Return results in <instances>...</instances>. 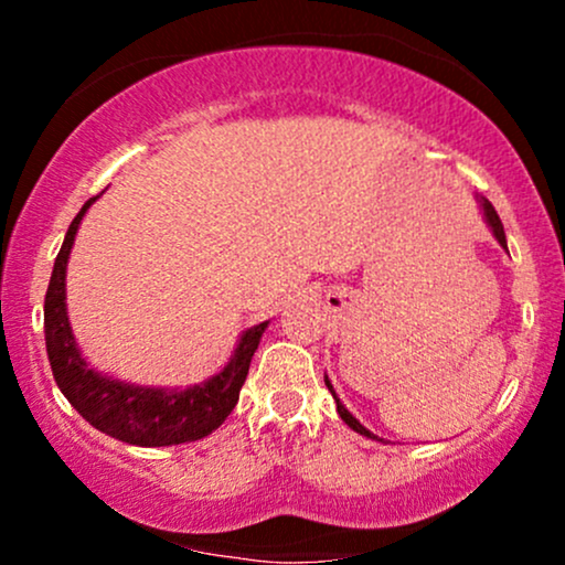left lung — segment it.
<instances>
[{"mask_svg":"<svg viewBox=\"0 0 565 565\" xmlns=\"http://www.w3.org/2000/svg\"><path fill=\"white\" fill-rule=\"evenodd\" d=\"M483 215H486V223H489V225H491V231H494L497 242L502 244L504 249H508V242H504V228H502V220H499L497 210H494V206H491V201H486V199H483ZM323 382H327V387H329V391H332V395H334V387H332V382H329V377H323ZM334 401H337V414H340V417H342V423H345L348 427H353V430H355V433H361V436H366V438H377V436H374L372 430H366V427L361 425L359 419H355L353 414H350L345 406L340 404V398H337V395H334ZM377 440H382V438H377Z\"/></svg>","mask_w":565,"mask_h":565,"instance_id":"obj_1","label":"left lung"}]
</instances>
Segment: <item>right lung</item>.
<instances>
[{
    "mask_svg": "<svg viewBox=\"0 0 565 565\" xmlns=\"http://www.w3.org/2000/svg\"><path fill=\"white\" fill-rule=\"evenodd\" d=\"M95 199L97 196L89 199L74 217V223L68 225L66 238L55 257L47 295H44V342H47V359L57 387L95 430L125 440V444L174 446L210 436L236 406L252 355L260 345L268 321L246 329L223 372L206 380L204 385L188 387V391L138 387L97 374L82 359L66 316L68 255L84 212Z\"/></svg>",
    "mask_w": 565,
    "mask_h": 565,
    "instance_id": "1",
    "label": "right lung"
}]
</instances>
